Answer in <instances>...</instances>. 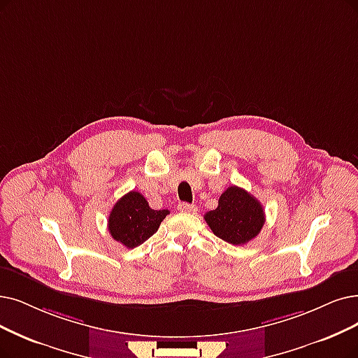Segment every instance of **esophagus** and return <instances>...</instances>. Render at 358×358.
<instances>
[{
  "label": "esophagus",
  "mask_w": 358,
  "mask_h": 358,
  "mask_svg": "<svg viewBox=\"0 0 358 358\" xmlns=\"http://www.w3.org/2000/svg\"><path fill=\"white\" fill-rule=\"evenodd\" d=\"M178 210L182 213H196V207L192 204H188V203H179Z\"/></svg>",
  "instance_id": "34e87169"
}]
</instances>
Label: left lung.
<instances>
[{
    "instance_id": "obj_1",
    "label": "left lung",
    "mask_w": 358,
    "mask_h": 358,
    "mask_svg": "<svg viewBox=\"0 0 358 358\" xmlns=\"http://www.w3.org/2000/svg\"><path fill=\"white\" fill-rule=\"evenodd\" d=\"M204 219L214 235L232 245L254 239L266 222L259 199L235 185L220 195L217 208L207 211Z\"/></svg>"
}]
</instances>
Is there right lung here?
<instances>
[{
  "label": "right lung",
  "mask_w": 358,
  "mask_h": 358,
  "mask_svg": "<svg viewBox=\"0 0 358 358\" xmlns=\"http://www.w3.org/2000/svg\"><path fill=\"white\" fill-rule=\"evenodd\" d=\"M169 210H152L145 196L131 191L114 204L108 216V232L126 248H135L152 236Z\"/></svg>",
  "instance_id": "obj_1"
}]
</instances>
